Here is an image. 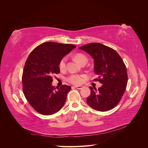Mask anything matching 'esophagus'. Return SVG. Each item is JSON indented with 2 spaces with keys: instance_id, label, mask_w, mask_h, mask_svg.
Masks as SVG:
<instances>
[{
  "instance_id": "obj_1",
  "label": "esophagus",
  "mask_w": 148,
  "mask_h": 148,
  "mask_svg": "<svg viewBox=\"0 0 148 148\" xmlns=\"http://www.w3.org/2000/svg\"><path fill=\"white\" fill-rule=\"evenodd\" d=\"M75 88L78 89H82L83 88V86H75Z\"/></svg>"
}]
</instances>
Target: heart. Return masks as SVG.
Returning <instances> with one entry per match:
<instances>
[{
  "label": "heart",
  "mask_w": 148,
  "mask_h": 148,
  "mask_svg": "<svg viewBox=\"0 0 148 148\" xmlns=\"http://www.w3.org/2000/svg\"><path fill=\"white\" fill-rule=\"evenodd\" d=\"M74 57H75V60L78 61L79 63L81 64H83L84 63H86L88 61L87 57L82 53H77V54L75 55ZM66 60H67V59L66 57H63L60 60L59 65V69L61 70H63L65 69L66 65ZM83 77L82 75H77V74H72V75H70L69 77H67L66 79H67V81L71 84H79L83 82Z\"/></svg>",
  "instance_id": "1"
}]
</instances>
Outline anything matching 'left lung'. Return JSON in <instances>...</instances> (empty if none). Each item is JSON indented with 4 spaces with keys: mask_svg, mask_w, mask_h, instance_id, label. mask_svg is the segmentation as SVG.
I'll use <instances>...</instances> for the list:
<instances>
[{
    "mask_svg": "<svg viewBox=\"0 0 148 148\" xmlns=\"http://www.w3.org/2000/svg\"><path fill=\"white\" fill-rule=\"evenodd\" d=\"M79 48L92 57L97 75L94 81L102 84L98 90L89 87L91 95L87 97L88 104L98 111L112 109L122 99L128 82L127 68L122 59L114 49L100 43H89Z\"/></svg>",
    "mask_w": 148,
    "mask_h": 148,
    "instance_id": "1",
    "label": "left lung"
}]
</instances>
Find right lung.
Returning a JSON list of instances; mask_svg holds the SVG:
<instances>
[{"label": "right lung", "mask_w": 148, "mask_h": 148, "mask_svg": "<svg viewBox=\"0 0 148 148\" xmlns=\"http://www.w3.org/2000/svg\"><path fill=\"white\" fill-rule=\"evenodd\" d=\"M75 47L73 44L47 42L36 47L28 56L22 75L23 91L38 113L52 115L64 106L71 87L64 84L55 88L52 85V77L60 73V60Z\"/></svg>", "instance_id": "1"}]
</instances>
